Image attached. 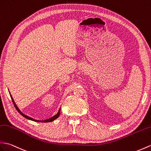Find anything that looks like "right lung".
Returning a JSON list of instances; mask_svg holds the SVG:
<instances>
[{"label": "right lung", "instance_id": "add662e5", "mask_svg": "<svg viewBox=\"0 0 151 151\" xmlns=\"http://www.w3.org/2000/svg\"><path fill=\"white\" fill-rule=\"evenodd\" d=\"M10 96H11V98H12V101H13V104H14V106H15V107L16 108V109L17 110V111H18L19 113L21 115L23 116H24V118H26L28 119V120H32V121H34V122H52L53 120H55V119H57L58 117H59L60 114V108L59 110H58V112L57 113V114H55V116H53L50 118L47 119V120H35V119H33V118H31V117H29V116H27V115H26V114H23V113H22V112H21V111H20V109L18 108V107H17L16 104L15 103V101H14V100L13 99V97H12V96L11 95V94H10Z\"/></svg>", "mask_w": 151, "mask_h": 151}]
</instances>
